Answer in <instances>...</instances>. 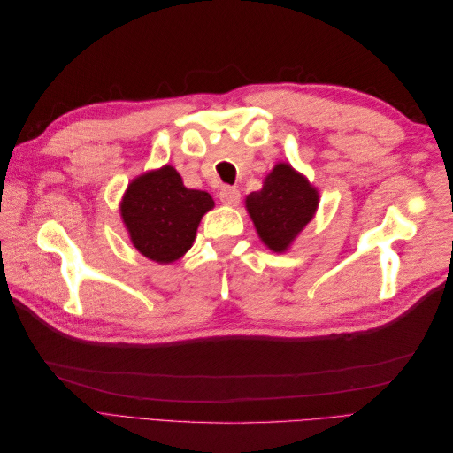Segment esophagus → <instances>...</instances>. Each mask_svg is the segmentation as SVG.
<instances>
[{"mask_svg":"<svg viewBox=\"0 0 453 453\" xmlns=\"http://www.w3.org/2000/svg\"><path fill=\"white\" fill-rule=\"evenodd\" d=\"M219 198H221L225 205H236L240 202V190L236 187H223Z\"/></svg>","mask_w":453,"mask_h":453,"instance_id":"1","label":"esophagus"}]
</instances>
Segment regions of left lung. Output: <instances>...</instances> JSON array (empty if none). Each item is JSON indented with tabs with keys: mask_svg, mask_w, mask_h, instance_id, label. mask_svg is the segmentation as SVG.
Returning <instances> with one entry per match:
<instances>
[{
	"mask_svg": "<svg viewBox=\"0 0 453 453\" xmlns=\"http://www.w3.org/2000/svg\"><path fill=\"white\" fill-rule=\"evenodd\" d=\"M319 208V190L289 162H278L263 188L245 196L257 234L273 253H285Z\"/></svg>",
	"mask_w": 453,
	"mask_h": 453,
	"instance_id": "8db88e82",
	"label": "left lung"
}]
</instances>
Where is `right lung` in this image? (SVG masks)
Wrapping results in <instances>:
<instances>
[{
    "label": "right lung",
    "instance_id": "right-lung-1",
    "mask_svg": "<svg viewBox=\"0 0 453 453\" xmlns=\"http://www.w3.org/2000/svg\"><path fill=\"white\" fill-rule=\"evenodd\" d=\"M213 205L210 193L187 188L166 164L132 180L119 211L134 248L158 265H172L193 248L202 217Z\"/></svg>",
    "mask_w": 453,
    "mask_h": 453
}]
</instances>
